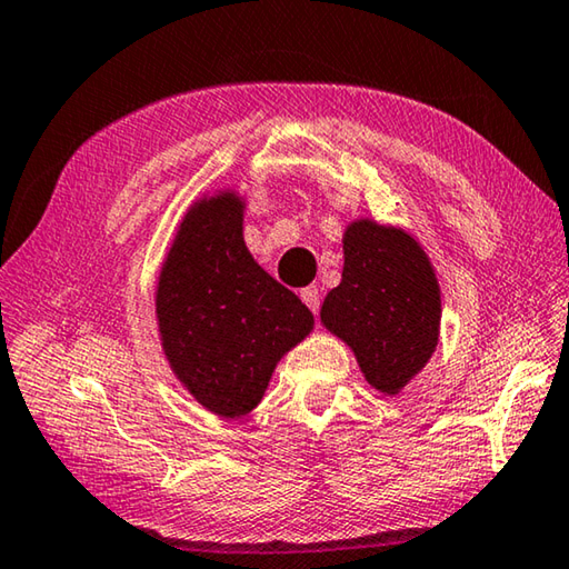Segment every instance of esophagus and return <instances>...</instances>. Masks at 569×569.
<instances>
[{
	"mask_svg": "<svg viewBox=\"0 0 569 569\" xmlns=\"http://www.w3.org/2000/svg\"><path fill=\"white\" fill-rule=\"evenodd\" d=\"M298 296H301V301H303L308 308H311L313 313L319 311V306H321L319 288H316V286H306V288H301V293H298Z\"/></svg>",
	"mask_w": 569,
	"mask_h": 569,
	"instance_id": "1",
	"label": "esophagus"
}]
</instances>
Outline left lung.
<instances>
[{
  "label": "left lung",
  "instance_id": "left-lung-1",
  "mask_svg": "<svg viewBox=\"0 0 569 569\" xmlns=\"http://www.w3.org/2000/svg\"><path fill=\"white\" fill-rule=\"evenodd\" d=\"M321 323L353 351L373 389L397 397L439 343L441 288L427 250L399 226L351 220L341 283L323 298Z\"/></svg>",
  "mask_w": 569,
  "mask_h": 569
}]
</instances>
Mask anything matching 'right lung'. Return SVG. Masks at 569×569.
I'll use <instances>...</instances> for the list:
<instances>
[{
    "label": "right lung",
    "instance_id": "obj_1",
    "mask_svg": "<svg viewBox=\"0 0 569 569\" xmlns=\"http://www.w3.org/2000/svg\"><path fill=\"white\" fill-rule=\"evenodd\" d=\"M246 198L206 192L170 240L156 319L172 377L200 407L238 419L261 403L278 361L313 329V313L253 261Z\"/></svg>",
    "mask_w": 569,
    "mask_h": 569
}]
</instances>
